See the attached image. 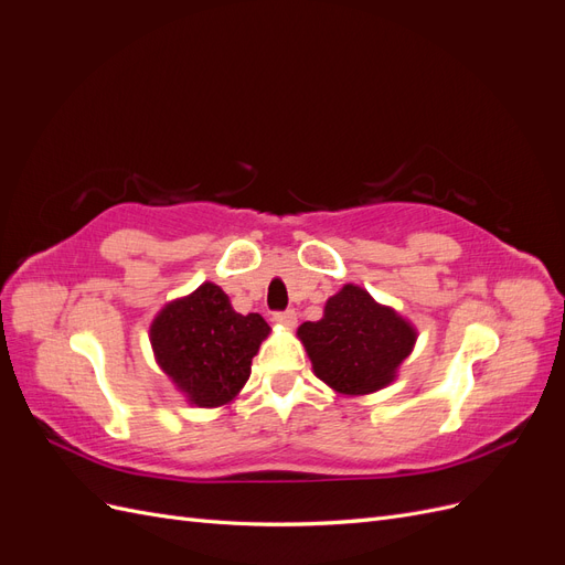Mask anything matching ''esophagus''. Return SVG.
<instances>
[{
	"label": "esophagus",
	"instance_id": "obj_1",
	"mask_svg": "<svg viewBox=\"0 0 565 565\" xmlns=\"http://www.w3.org/2000/svg\"><path fill=\"white\" fill-rule=\"evenodd\" d=\"M273 320L285 324V328H295V324H297V313L292 309H287V311H280V313L273 316Z\"/></svg>",
	"mask_w": 565,
	"mask_h": 565
}]
</instances>
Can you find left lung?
<instances>
[{"label": "left lung", "mask_w": 565, "mask_h": 565, "mask_svg": "<svg viewBox=\"0 0 565 565\" xmlns=\"http://www.w3.org/2000/svg\"><path fill=\"white\" fill-rule=\"evenodd\" d=\"M297 334L316 377L344 396L388 386L417 339L413 324L355 285L341 287L322 318L303 322Z\"/></svg>", "instance_id": "8db88e82"}]
</instances>
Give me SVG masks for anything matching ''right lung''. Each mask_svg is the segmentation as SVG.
I'll return each mask as SVG.
<instances>
[{
    "label": "right lung",
    "mask_w": 565,
    "mask_h": 565,
    "mask_svg": "<svg viewBox=\"0 0 565 565\" xmlns=\"http://www.w3.org/2000/svg\"><path fill=\"white\" fill-rule=\"evenodd\" d=\"M270 328L259 313H235L224 289L200 285L167 303L150 324L158 365L198 407L231 403L252 372V358Z\"/></svg>",
    "instance_id": "add662e5"
}]
</instances>
